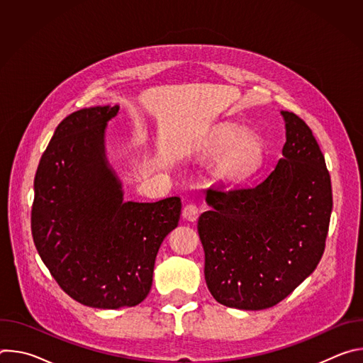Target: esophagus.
Segmentation results:
<instances>
[{
    "label": "esophagus",
    "instance_id": "esophagus-1",
    "mask_svg": "<svg viewBox=\"0 0 363 363\" xmlns=\"http://www.w3.org/2000/svg\"><path fill=\"white\" fill-rule=\"evenodd\" d=\"M198 214H199V211H198V206H196L195 203L189 202V203H186V205L184 206L182 217H184L186 221H195V220L198 218Z\"/></svg>",
    "mask_w": 363,
    "mask_h": 363
}]
</instances>
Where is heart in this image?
Here are the masks:
<instances>
[{
	"label": "heart",
	"instance_id": "obj_1",
	"mask_svg": "<svg viewBox=\"0 0 363 363\" xmlns=\"http://www.w3.org/2000/svg\"><path fill=\"white\" fill-rule=\"evenodd\" d=\"M199 155L216 160L214 177L225 184H238L260 168L264 160V143L255 135L242 133L230 125H220L199 143Z\"/></svg>",
	"mask_w": 363,
	"mask_h": 363
}]
</instances>
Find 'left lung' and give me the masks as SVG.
<instances>
[{
  "mask_svg": "<svg viewBox=\"0 0 363 363\" xmlns=\"http://www.w3.org/2000/svg\"><path fill=\"white\" fill-rule=\"evenodd\" d=\"M286 143L274 171L245 188H208L198 218L205 281L213 297L241 310L286 298L319 264L332 213V185L318 140L283 111Z\"/></svg>",
  "mask_w": 363,
  "mask_h": 363,
  "instance_id": "8db88e82",
  "label": "left lung"
}]
</instances>
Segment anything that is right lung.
<instances>
[{"label": "right lung", "mask_w": 363, "mask_h": 363, "mask_svg": "<svg viewBox=\"0 0 363 363\" xmlns=\"http://www.w3.org/2000/svg\"><path fill=\"white\" fill-rule=\"evenodd\" d=\"M118 111L96 106L62 121L34 178L31 233L41 260L65 293L97 308L147 296L158 250L181 217L178 196L122 201L103 152Z\"/></svg>", "instance_id": "obj_1"}]
</instances>
